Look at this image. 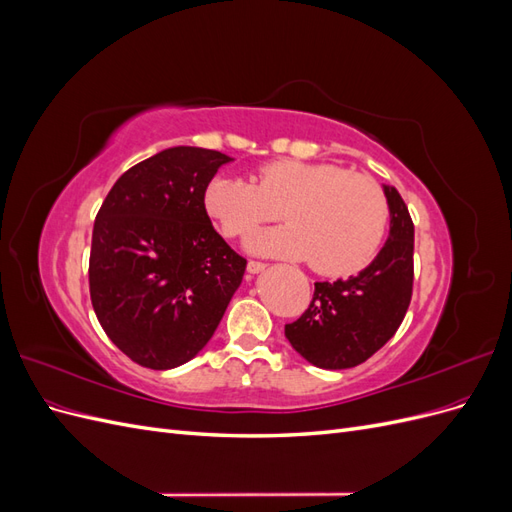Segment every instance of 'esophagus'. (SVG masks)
<instances>
[{
    "label": "esophagus",
    "instance_id": "obj_1",
    "mask_svg": "<svg viewBox=\"0 0 512 512\" xmlns=\"http://www.w3.org/2000/svg\"><path fill=\"white\" fill-rule=\"evenodd\" d=\"M265 269H267L265 262H258V260H250V262H247V273H252V275H256V273H260V271H265Z\"/></svg>",
    "mask_w": 512,
    "mask_h": 512
}]
</instances>
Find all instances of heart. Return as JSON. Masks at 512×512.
<instances>
[{
  "label": "heart",
  "mask_w": 512,
  "mask_h": 512,
  "mask_svg": "<svg viewBox=\"0 0 512 512\" xmlns=\"http://www.w3.org/2000/svg\"><path fill=\"white\" fill-rule=\"evenodd\" d=\"M226 237H247L282 215L290 224L247 241L256 254L309 260L322 275H350L382 247L389 203L380 185L331 162L273 160L250 179L220 175L205 196Z\"/></svg>",
  "instance_id": "b5f03b06"
}]
</instances>
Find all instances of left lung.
Returning a JSON list of instances; mask_svg holds the SVG:
<instances>
[{
  "mask_svg": "<svg viewBox=\"0 0 512 512\" xmlns=\"http://www.w3.org/2000/svg\"><path fill=\"white\" fill-rule=\"evenodd\" d=\"M382 188L391 230L378 256L348 280L316 282L305 314L284 329L292 348L316 367L348 369L365 363L395 335L408 312L414 224L393 185Z\"/></svg>",
  "mask_w": 512,
  "mask_h": 512,
  "instance_id": "1",
  "label": "left lung"
}]
</instances>
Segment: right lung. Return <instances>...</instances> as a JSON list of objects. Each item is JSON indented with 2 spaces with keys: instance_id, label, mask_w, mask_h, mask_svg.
I'll return each mask as SVG.
<instances>
[{
  "instance_id": "right-lung-1",
  "label": "right lung",
  "mask_w": 512,
  "mask_h": 512,
  "mask_svg": "<svg viewBox=\"0 0 512 512\" xmlns=\"http://www.w3.org/2000/svg\"><path fill=\"white\" fill-rule=\"evenodd\" d=\"M232 158L170 147L123 173L96 215L91 305L108 339L138 365L173 369L207 346L247 260L215 232L205 192Z\"/></svg>"
}]
</instances>
